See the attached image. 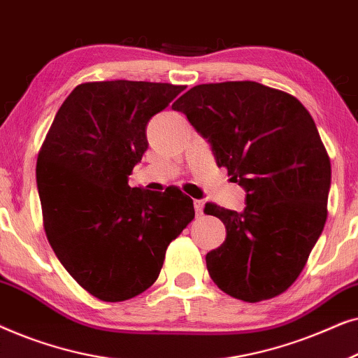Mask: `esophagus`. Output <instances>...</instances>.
Here are the masks:
<instances>
[{"label":"esophagus","instance_id":"1","mask_svg":"<svg viewBox=\"0 0 358 358\" xmlns=\"http://www.w3.org/2000/svg\"><path fill=\"white\" fill-rule=\"evenodd\" d=\"M203 200H194V208L197 215H202L203 213Z\"/></svg>","mask_w":358,"mask_h":358}]
</instances>
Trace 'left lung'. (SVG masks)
<instances>
[{
    "instance_id": "left-lung-1",
    "label": "left lung",
    "mask_w": 358,
    "mask_h": 358,
    "mask_svg": "<svg viewBox=\"0 0 358 358\" xmlns=\"http://www.w3.org/2000/svg\"><path fill=\"white\" fill-rule=\"evenodd\" d=\"M246 192L243 212L215 203L227 238L207 254L220 290L256 303L285 292L305 267L327 218L331 163L300 101L256 81L199 85L173 104Z\"/></svg>"
}]
</instances>
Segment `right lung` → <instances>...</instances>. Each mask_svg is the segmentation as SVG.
I'll return each mask as SVG.
<instances>
[{"label":"right lung","mask_w":358,"mask_h":358,"mask_svg":"<svg viewBox=\"0 0 358 358\" xmlns=\"http://www.w3.org/2000/svg\"><path fill=\"white\" fill-rule=\"evenodd\" d=\"M185 86L99 81L76 86L37 158L48 243L68 273L102 301H124L158 278L169 243L194 220L180 190L130 187L148 150L146 125Z\"/></svg>","instance_id":"add662e5"}]
</instances>
